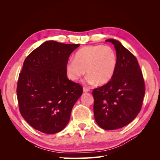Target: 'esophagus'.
Instances as JSON below:
<instances>
[{"label":"esophagus","instance_id":"1","mask_svg":"<svg viewBox=\"0 0 160 160\" xmlns=\"http://www.w3.org/2000/svg\"><path fill=\"white\" fill-rule=\"evenodd\" d=\"M83 92H85V93H86V92H89V91H90V89H88V88H85V87H84V88H83Z\"/></svg>","mask_w":160,"mask_h":160}]
</instances>
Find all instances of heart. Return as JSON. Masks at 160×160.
I'll list each match as a JSON object with an SVG mask.
<instances>
[{
  "mask_svg": "<svg viewBox=\"0 0 160 160\" xmlns=\"http://www.w3.org/2000/svg\"><path fill=\"white\" fill-rule=\"evenodd\" d=\"M118 57L112 47L108 45L86 46L77 51L75 59L65 65L68 78L77 81L85 73L89 83L104 85L112 79L117 68Z\"/></svg>",
  "mask_w": 160,
  "mask_h": 160,
  "instance_id": "heart-1",
  "label": "heart"
}]
</instances>
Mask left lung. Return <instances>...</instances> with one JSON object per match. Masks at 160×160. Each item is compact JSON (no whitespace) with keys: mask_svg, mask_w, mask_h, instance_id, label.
<instances>
[{"mask_svg":"<svg viewBox=\"0 0 160 160\" xmlns=\"http://www.w3.org/2000/svg\"><path fill=\"white\" fill-rule=\"evenodd\" d=\"M118 57L117 68L108 83L94 89L95 122L105 130L122 128L137 117L142 108L145 83L138 60L119 41L109 38Z\"/></svg>","mask_w":160,"mask_h":160,"instance_id":"left-lung-1","label":"left lung"}]
</instances>
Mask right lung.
<instances>
[{"mask_svg":"<svg viewBox=\"0 0 160 160\" xmlns=\"http://www.w3.org/2000/svg\"><path fill=\"white\" fill-rule=\"evenodd\" d=\"M79 46L47 41L24 61L17 83V99L21 115L34 129L54 134L68 124L83 88L68 79L65 65Z\"/></svg>","mask_w":160,"mask_h":160,"instance_id":"add662e5","label":"right lung"}]
</instances>
